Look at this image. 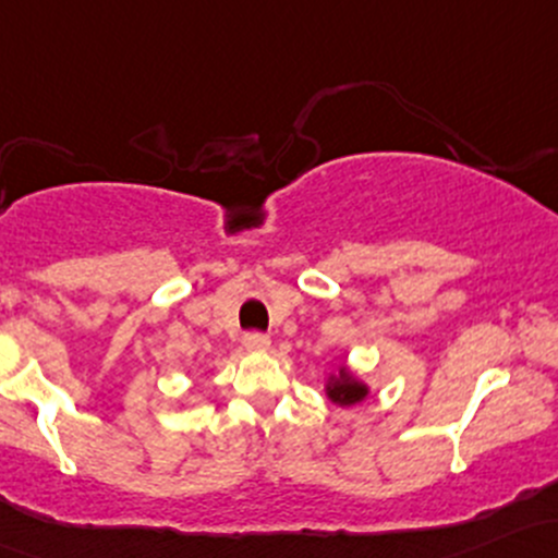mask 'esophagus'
Wrapping results in <instances>:
<instances>
[{"mask_svg":"<svg viewBox=\"0 0 558 558\" xmlns=\"http://www.w3.org/2000/svg\"><path fill=\"white\" fill-rule=\"evenodd\" d=\"M243 344H246L248 352H265L269 347V336L259 333V330H251V333L243 336Z\"/></svg>","mask_w":558,"mask_h":558,"instance_id":"esophagus-1","label":"esophagus"}]
</instances>
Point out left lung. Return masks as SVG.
I'll return each mask as SVG.
<instances>
[{"mask_svg": "<svg viewBox=\"0 0 558 558\" xmlns=\"http://www.w3.org/2000/svg\"><path fill=\"white\" fill-rule=\"evenodd\" d=\"M365 391L368 389H365L363 384H357L354 378H349L347 373H341V376L328 387V397L333 402H339V405H354V402L363 400Z\"/></svg>", "mask_w": 558, "mask_h": 558, "instance_id": "8db88e82", "label": "left lung"}]
</instances>
